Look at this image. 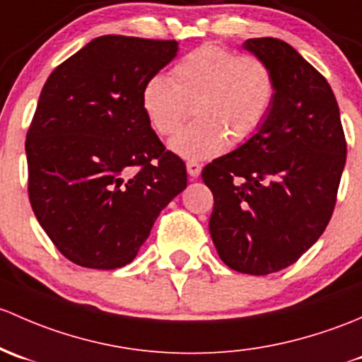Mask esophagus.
<instances>
[{"instance_id": "obj_1", "label": "esophagus", "mask_w": 362, "mask_h": 362, "mask_svg": "<svg viewBox=\"0 0 362 362\" xmlns=\"http://www.w3.org/2000/svg\"><path fill=\"white\" fill-rule=\"evenodd\" d=\"M186 170H188V176L192 177V180H197V177L200 176L202 165H200L199 162H195V160H189V162H186Z\"/></svg>"}]
</instances>
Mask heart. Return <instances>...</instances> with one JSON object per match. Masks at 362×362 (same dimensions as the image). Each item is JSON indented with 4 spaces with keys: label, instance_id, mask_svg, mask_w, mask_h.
Returning a JSON list of instances; mask_svg holds the SVG:
<instances>
[{
    "label": "heart",
    "instance_id": "obj_1",
    "mask_svg": "<svg viewBox=\"0 0 362 362\" xmlns=\"http://www.w3.org/2000/svg\"><path fill=\"white\" fill-rule=\"evenodd\" d=\"M275 99V78L263 59L238 55L219 45H202L181 59L169 78H148L141 107L160 136L176 132L189 115L193 124L169 146L189 160L216 156L226 144H240L262 127Z\"/></svg>",
    "mask_w": 362,
    "mask_h": 362
}]
</instances>
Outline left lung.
<instances>
[{
  "mask_svg": "<svg viewBox=\"0 0 362 362\" xmlns=\"http://www.w3.org/2000/svg\"><path fill=\"white\" fill-rule=\"evenodd\" d=\"M242 48L275 78L270 113L251 139L204 167L214 195L209 232L233 270L267 275L298 262L329 223L347 158L340 110L326 78L289 43Z\"/></svg>",
  "mask_w": 362,
  "mask_h": 362,
  "instance_id": "8db88e82",
  "label": "left lung"
}]
</instances>
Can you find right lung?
<instances>
[{
	"label": "right lung",
	"mask_w": 362,
	"mask_h": 362,
	"mask_svg": "<svg viewBox=\"0 0 362 362\" xmlns=\"http://www.w3.org/2000/svg\"><path fill=\"white\" fill-rule=\"evenodd\" d=\"M174 40L106 35L54 69L25 137L29 200L55 247L85 268L125 267L186 188L141 88L177 55Z\"/></svg>",
	"instance_id": "right-lung-1"
}]
</instances>
